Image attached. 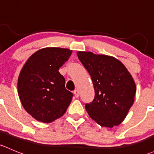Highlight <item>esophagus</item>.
<instances>
[{"label":"esophagus","instance_id":"1","mask_svg":"<svg viewBox=\"0 0 154 154\" xmlns=\"http://www.w3.org/2000/svg\"><path fill=\"white\" fill-rule=\"evenodd\" d=\"M74 95H75L76 97H78L79 95H80V92H79V91L77 89L74 90Z\"/></svg>","mask_w":154,"mask_h":154}]
</instances>
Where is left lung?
Listing matches in <instances>:
<instances>
[{
	"instance_id": "left-lung-1",
	"label": "left lung",
	"mask_w": 154,
	"mask_h": 154,
	"mask_svg": "<svg viewBox=\"0 0 154 154\" xmlns=\"http://www.w3.org/2000/svg\"><path fill=\"white\" fill-rule=\"evenodd\" d=\"M79 60L91 76L94 99L86 104L91 119L101 127L120 125L134 103L136 86L125 65L115 57L78 51Z\"/></svg>"
}]
</instances>
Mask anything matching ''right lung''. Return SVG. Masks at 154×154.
I'll return each instance as SVG.
<instances>
[{"label":"right lung","instance_id":"add662e5","mask_svg":"<svg viewBox=\"0 0 154 154\" xmlns=\"http://www.w3.org/2000/svg\"><path fill=\"white\" fill-rule=\"evenodd\" d=\"M71 50L45 48L34 53L24 65L18 79V93L24 109L38 122L51 123L62 117L73 94L65 86L60 68Z\"/></svg>","mask_w":154,"mask_h":154}]
</instances>
